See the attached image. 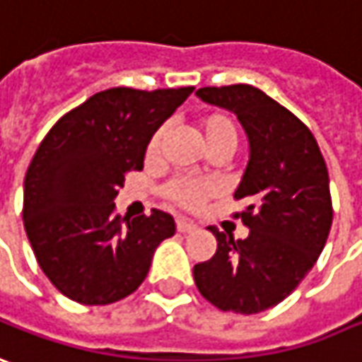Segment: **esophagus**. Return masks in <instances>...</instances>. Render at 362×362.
<instances>
[{"instance_id": "esophagus-1", "label": "esophagus", "mask_w": 362, "mask_h": 362, "mask_svg": "<svg viewBox=\"0 0 362 362\" xmlns=\"http://www.w3.org/2000/svg\"><path fill=\"white\" fill-rule=\"evenodd\" d=\"M175 225H177V231L179 233H191L197 229V225H195L193 221L187 219V217H177Z\"/></svg>"}]
</instances>
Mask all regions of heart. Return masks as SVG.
<instances>
[{"instance_id": "b5f03b06", "label": "heart", "mask_w": 362, "mask_h": 362, "mask_svg": "<svg viewBox=\"0 0 362 362\" xmlns=\"http://www.w3.org/2000/svg\"><path fill=\"white\" fill-rule=\"evenodd\" d=\"M199 131H201L203 141H205L209 151L211 149H231V151H235V147L239 143L237 125L225 113L203 115L199 119ZM161 139H163V129L157 131L147 145L149 157L157 155L159 147H161ZM211 193H213V187L205 181H197V179H175L165 187V197L177 203L179 207H185V209L201 207V203L209 197Z\"/></svg>"}]
</instances>
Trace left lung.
Instances as JSON below:
<instances>
[{
	"instance_id": "1",
	"label": "left lung",
	"mask_w": 362,
	"mask_h": 362,
	"mask_svg": "<svg viewBox=\"0 0 362 362\" xmlns=\"http://www.w3.org/2000/svg\"><path fill=\"white\" fill-rule=\"evenodd\" d=\"M195 95L237 115L249 161L235 191L247 239L217 227V251L193 267L199 293L221 311L255 315L275 307L317 263L333 223L329 171L309 127L253 85L201 87Z\"/></svg>"
}]
</instances>
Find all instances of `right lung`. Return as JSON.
I'll return each mask as SVG.
<instances>
[{"label":"right lung","instance_id":"add662e5","mask_svg":"<svg viewBox=\"0 0 362 362\" xmlns=\"http://www.w3.org/2000/svg\"><path fill=\"white\" fill-rule=\"evenodd\" d=\"M191 91H99L37 147L23 181V225L41 271L65 297L81 305L125 299L147 277L159 243L175 235L171 215L153 209L121 219L113 199Z\"/></svg>","mask_w":362,"mask_h":362}]
</instances>
